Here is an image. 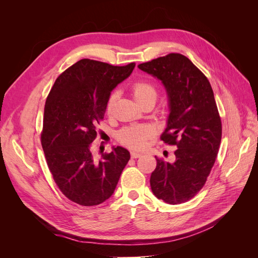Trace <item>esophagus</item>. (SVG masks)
I'll list each match as a JSON object with an SVG mask.
<instances>
[{
	"mask_svg": "<svg viewBox=\"0 0 258 258\" xmlns=\"http://www.w3.org/2000/svg\"><path fill=\"white\" fill-rule=\"evenodd\" d=\"M131 158H134V159H136V158H140L142 156V154L141 153H138V152H131Z\"/></svg>",
	"mask_w": 258,
	"mask_h": 258,
	"instance_id": "34e87169",
	"label": "esophagus"
}]
</instances>
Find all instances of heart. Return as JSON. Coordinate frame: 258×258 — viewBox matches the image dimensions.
<instances>
[{
	"mask_svg": "<svg viewBox=\"0 0 258 258\" xmlns=\"http://www.w3.org/2000/svg\"><path fill=\"white\" fill-rule=\"evenodd\" d=\"M131 90L136 100L140 104L148 102V101H153L155 103V101L158 96V91L157 88L155 87V85L144 80H140L132 84ZM117 97H118L117 91L112 92L111 96L108 97V100L106 102L107 113H111ZM153 135L154 130L151 126H147V124H137V126H130L121 129L118 132L117 139H118L119 143L122 144L123 146L139 150V148L144 147L147 140L151 139Z\"/></svg>",
	"mask_w": 258,
	"mask_h": 258,
	"instance_id": "obj_1",
	"label": "heart"
}]
</instances>
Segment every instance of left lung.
Segmentation results:
<instances>
[{
    "label": "left lung",
    "mask_w": 258,
    "mask_h": 258,
    "mask_svg": "<svg viewBox=\"0 0 258 258\" xmlns=\"http://www.w3.org/2000/svg\"><path fill=\"white\" fill-rule=\"evenodd\" d=\"M167 89L170 115L161 141L176 146L174 162L156 157L152 191L170 205L194 198L205 186L222 140V120L207 76L181 53L139 64Z\"/></svg>",
    "instance_id": "1"
}]
</instances>
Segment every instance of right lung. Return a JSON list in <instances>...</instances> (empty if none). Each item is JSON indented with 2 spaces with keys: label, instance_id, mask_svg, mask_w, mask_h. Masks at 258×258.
Segmentation results:
<instances>
[{
  "label": "right lung",
  "instance_id": "obj_1",
  "mask_svg": "<svg viewBox=\"0 0 258 258\" xmlns=\"http://www.w3.org/2000/svg\"><path fill=\"white\" fill-rule=\"evenodd\" d=\"M135 67L82 59L57 77L46 99L41 132L46 162L60 191L77 205L98 206L110 198L130 159L126 148L117 146L97 161L91 147L111 91Z\"/></svg>",
  "mask_w": 258,
  "mask_h": 258
}]
</instances>
